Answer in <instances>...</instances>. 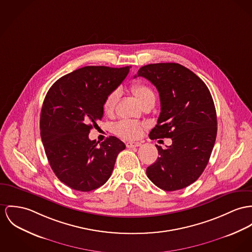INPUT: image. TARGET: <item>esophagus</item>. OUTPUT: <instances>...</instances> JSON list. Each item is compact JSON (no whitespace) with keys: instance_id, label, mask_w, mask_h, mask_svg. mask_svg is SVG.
I'll use <instances>...</instances> for the list:
<instances>
[{"instance_id":"obj_1","label":"esophagus","mask_w":252,"mask_h":252,"mask_svg":"<svg viewBox=\"0 0 252 252\" xmlns=\"http://www.w3.org/2000/svg\"><path fill=\"white\" fill-rule=\"evenodd\" d=\"M142 144L140 142H127L126 143V148H137V147H140Z\"/></svg>"}]
</instances>
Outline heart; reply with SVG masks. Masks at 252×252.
Returning <instances> with one entry per match:
<instances>
[{"label":"heart","instance_id":"heart-1","mask_svg":"<svg viewBox=\"0 0 252 252\" xmlns=\"http://www.w3.org/2000/svg\"><path fill=\"white\" fill-rule=\"evenodd\" d=\"M129 91L136 97L141 106L147 102L155 101L154 90L149 85L143 82H135L131 84L129 87ZM117 97L118 95L116 92L110 93L105 97L103 100V110L105 113H111L113 111L116 104ZM142 131L143 126L135 121L130 120L121 121L114 126L115 134L126 140H133L139 138L142 134Z\"/></svg>","mask_w":252,"mask_h":252}]
</instances>
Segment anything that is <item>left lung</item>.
<instances>
[{
  "mask_svg": "<svg viewBox=\"0 0 252 252\" xmlns=\"http://www.w3.org/2000/svg\"><path fill=\"white\" fill-rule=\"evenodd\" d=\"M136 77L150 80L158 90L161 112L150 138H172L167 149L156 145L159 157L147 175L164 191L183 189L203 173L217 136V114L206 84L178 63L143 66Z\"/></svg>",
  "mask_w": 252,
  "mask_h": 252,
  "instance_id": "8db88e82",
  "label": "left lung"
}]
</instances>
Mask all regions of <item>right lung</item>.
<instances>
[{
	"instance_id": "obj_1",
	"label": "right lung",
	"mask_w": 252,
	"mask_h": 252,
	"mask_svg": "<svg viewBox=\"0 0 252 252\" xmlns=\"http://www.w3.org/2000/svg\"><path fill=\"white\" fill-rule=\"evenodd\" d=\"M129 66H86L57 80L41 109L40 133L51 168L68 187L89 192L110 177L126 145L115 136L89 139L103 116V100L123 82Z\"/></svg>"
}]
</instances>
